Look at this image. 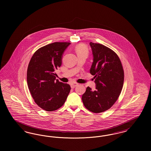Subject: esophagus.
<instances>
[{
  "label": "esophagus",
  "instance_id": "esophagus-1",
  "mask_svg": "<svg viewBox=\"0 0 151 151\" xmlns=\"http://www.w3.org/2000/svg\"><path fill=\"white\" fill-rule=\"evenodd\" d=\"M78 86V83H72L71 84V88H74L75 87Z\"/></svg>",
  "mask_w": 151,
  "mask_h": 151
}]
</instances>
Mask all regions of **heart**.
Listing matches in <instances>:
<instances>
[{
    "instance_id": "heart-1",
    "label": "heart",
    "mask_w": 151,
    "mask_h": 151,
    "mask_svg": "<svg viewBox=\"0 0 151 151\" xmlns=\"http://www.w3.org/2000/svg\"><path fill=\"white\" fill-rule=\"evenodd\" d=\"M75 51L78 57L84 56L87 58L89 53V50L86 45L82 43L79 44L75 47Z\"/></svg>"
}]
</instances>
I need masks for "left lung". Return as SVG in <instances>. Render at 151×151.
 <instances>
[{"label":"left lung","mask_w":151,"mask_h":151,"mask_svg":"<svg viewBox=\"0 0 151 151\" xmlns=\"http://www.w3.org/2000/svg\"><path fill=\"white\" fill-rule=\"evenodd\" d=\"M93 62L90 73L94 75L96 90L88 86L82 96L84 105L89 111L99 113L106 111L118 100L124 82V70L115 52L100 43L90 42Z\"/></svg>","instance_id":"8db88e82"}]
</instances>
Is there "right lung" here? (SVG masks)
Listing matches in <instances>:
<instances>
[{"instance_id": "right-lung-1", "label": "right lung", "mask_w": 151, "mask_h": 151, "mask_svg": "<svg viewBox=\"0 0 151 151\" xmlns=\"http://www.w3.org/2000/svg\"><path fill=\"white\" fill-rule=\"evenodd\" d=\"M70 42H54L38 49L29 62L27 83L36 104L52 111L62 107L71 90L66 83L55 80V71L62 65V54Z\"/></svg>"}]
</instances>
